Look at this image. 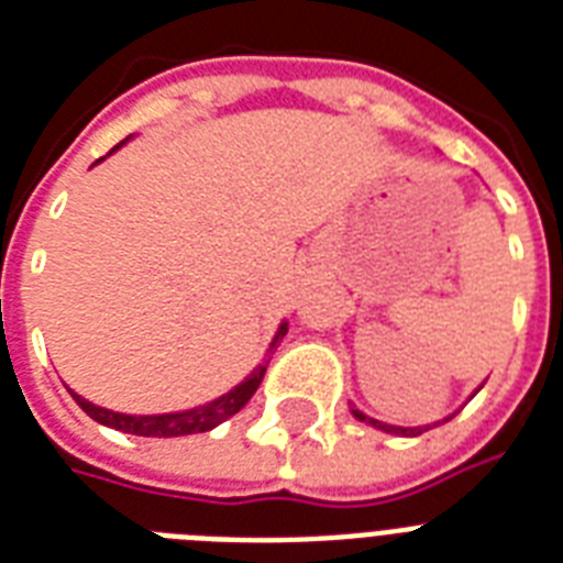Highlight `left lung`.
Instances as JSON below:
<instances>
[{
	"label": "left lung",
	"mask_w": 563,
	"mask_h": 563,
	"mask_svg": "<svg viewBox=\"0 0 563 563\" xmlns=\"http://www.w3.org/2000/svg\"><path fill=\"white\" fill-rule=\"evenodd\" d=\"M482 388V385H479ZM476 394V391H473ZM353 411V418L356 420H362V423H371V427L374 429H383V432H391V435H420V432H427L429 429V423L427 427H391V423H383V420H374V418H368V415H362L360 409H351ZM450 418H453V415H450ZM446 418V420H450ZM432 427H435V423H432Z\"/></svg>",
	"instance_id": "8db88e82"
}]
</instances>
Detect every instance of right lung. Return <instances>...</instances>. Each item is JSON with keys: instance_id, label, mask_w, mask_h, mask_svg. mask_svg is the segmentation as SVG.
<instances>
[{"instance_id": "obj_1", "label": "right lung", "mask_w": 563, "mask_h": 563, "mask_svg": "<svg viewBox=\"0 0 563 563\" xmlns=\"http://www.w3.org/2000/svg\"><path fill=\"white\" fill-rule=\"evenodd\" d=\"M128 140H131V136H128ZM128 140H122L117 148H122ZM117 148H113V152H117ZM101 161H104V157H101ZM286 330H289V321H283V324L277 327V333H274L272 344H268V353L277 347V342H283ZM265 365H268V362L256 365V368L251 371L242 383L233 385L228 394H221V397H216V400L203 402V406H195V409L163 411V415H125V411L104 409V406H96V402L84 400L81 394H75L73 388H69V394H73V400L78 402V406H81L92 420H99V423H104V427L110 429H119V432H128V435H143V438H180V435H195V432H210V429H216L228 418H233V415H236V411L242 409L251 397H254L256 388H260Z\"/></svg>"}]
</instances>
